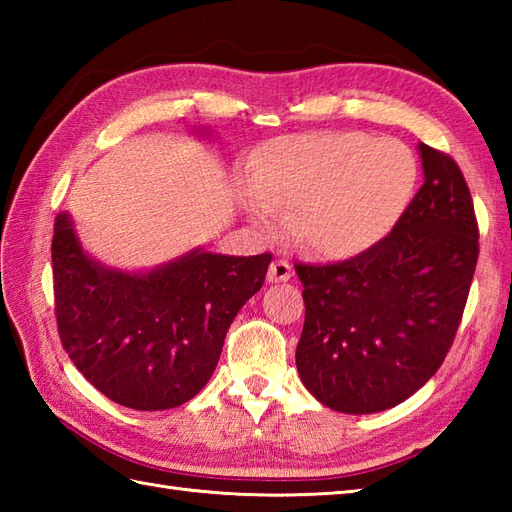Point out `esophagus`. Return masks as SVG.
<instances>
[{
	"instance_id": "1",
	"label": "esophagus",
	"mask_w": 512,
	"mask_h": 512,
	"mask_svg": "<svg viewBox=\"0 0 512 512\" xmlns=\"http://www.w3.org/2000/svg\"><path fill=\"white\" fill-rule=\"evenodd\" d=\"M292 277V266L284 259H277V262L270 264L268 270V281H273V284H281V281H288Z\"/></svg>"
}]
</instances>
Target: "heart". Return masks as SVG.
I'll return each mask as SVG.
<instances>
[{
  "label": "heart",
  "instance_id": "heart-1",
  "mask_svg": "<svg viewBox=\"0 0 512 512\" xmlns=\"http://www.w3.org/2000/svg\"><path fill=\"white\" fill-rule=\"evenodd\" d=\"M418 165L407 145L358 132L286 136L250 167L239 200L266 237L292 228L314 255L356 259L394 231L416 191Z\"/></svg>",
  "mask_w": 512,
  "mask_h": 512
}]
</instances>
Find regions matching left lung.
<instances>
[{"label": "left lung", "instance_id": "1", "mask_svg": "<svg viewBox=\"0 0 512 512\" xmlns=\"http://www.w3.org/2000/svg\"><path fill=\"white\" fill-rule=\"evenodd\" d=\"M422 187L394 231L339 264H299L301 383L341 413L400 405L438 372L477 264L473 200L453 158L418 143Z\"/></svg>", "mask_w": 512, "mask_h": 512}]
</instances>
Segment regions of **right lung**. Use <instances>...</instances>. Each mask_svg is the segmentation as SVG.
Returning <instances> with one entry per match:
<instances>
[{
    "mask_svg": "<svg viewBox=\"0 0 512 512\" xmlns=\"http://www.w3.org/2000/svg\"><path fill=\"white\" fill-rule=\"evenodd\" d=\"M193 136L209 138V127ZM273 255L235 257L191 248L143 270L103 264L83 248L68 211L54 220L52 268L65 352L118 405L162 411L209 383L226 332L264 286Z\"/></svg>",
    "mask_w": 512,
    "mask_h": 512,
    "instance_id": "1",
    "label": "right lung"
}]
</instances>
